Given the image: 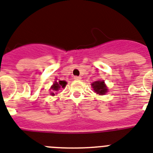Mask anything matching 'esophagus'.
<instances>
[{"instance_id":"1","label":"esophagus","mask_w":153,"mask_h":153,"mask_svg":"<svg viewBox=\"0 0 153 153\" xmlns=\"http://www.w3.org/2000/svg\"><path fill=\"white\" fill-rule=\"evenodd\" d=\"M74 79H75V80H79V79H81V77H80V76H75L74 77Z\"/></svg>"}]
</instances>
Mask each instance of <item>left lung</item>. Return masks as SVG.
Instances as JSON below:
<instances>
[{
    "label": "left lung",
    "mask_w": 153,
    "mask_h": 153,
    "mask_svg": "<svg viewBox=\"0 0 153 153\" xmlns=\"http://www.w3.org/2000/svg\"><path fill=\"white\" fill-rule=\"evenodd\" d=\"M92 88H94V91L98 94H105L108 91L106 86L105 85L104 81H95L91 84Z\"/></svg>",
    "instance_id": "left-lung-1"
}]
</instances>
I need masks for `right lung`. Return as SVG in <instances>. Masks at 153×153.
I'll list each match as a JSON object with an SVG mask.
<instances>
[{
  "label": "right lung",
  "mask_w": 153,
  "mask_h": 153,
  "mask_svg": "<svg viewBox=\"0 0 153 153\" xmlns=\"http://www.w3.org/2000/svg\"><path fill=\"white\" fill-rule=\"evenodd\" d=\"M65 85H66V82L64 81V80H59V81H55L54 83V84L51 87V89L55 91H57L60 89L61 88H65ZM51 95H55V93L51 92Z\"/></svg>",
  "instance_id": "add662e5"
}]
</instances>
